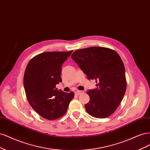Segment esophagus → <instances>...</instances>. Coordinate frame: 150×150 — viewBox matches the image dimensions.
<instances>
[{
	"mask_svg": "<svg viewBox=\"0 0 150 150\" xmlns=\"http://www.w3.org/2000/svg\"><path fill=\"white\" fill-rule=\"evenodd\" d=\"M83 93V91H79V90H78V91H76L75 92V93L76 95H80V94Z\"/></svg>",
	"mask_w": 150,
	"mask_h": 150,
	"instance_id": "esophagus-1",
	"label": "esophagus"
}]
</instances>
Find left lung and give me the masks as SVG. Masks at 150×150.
Segmentation results:
<instances>
[{
	"label": "left lung",
	"mask_w": 150,
	"mask_h": 150,
	"mask_svg": "<svg viewBox=\"0 0 150 150\" xmlns=\"http://www.w3.org/2000/svg\"><path fill=\"white\" fill-rule=\"evenodd\" d=\"M71 58L88 80H95L96 88L86 92L90 101L85 105L93 117L105 118L113 114L120 104L127 88L123 61L115 51L92 47L75 51Z\"/></svg>",
	"instance_id": "obj_1"
}]
</instances>
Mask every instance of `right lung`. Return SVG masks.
Returning a JSON list of instances; mask_svg holds the SVG:
<instances>
[{
    "label": "right lung",
    "mask_w": 150,
    "mask_h": 150,
    "mask_svg": "<svg viewBox=\"0 0 150 150\" xmlns=\"http://www.w3.org/2000/svg\"><path fill=\"white\" fill-rule=\"evenodd\" d=\"M69 52H47L28 62L23 76V87L28 103L41 117L47 120L59 118L67 112L74 93L57 90L62 82V64L70 56Z\"/></svg>",
    "instance_id": "add662e5"
}]
</instances>
